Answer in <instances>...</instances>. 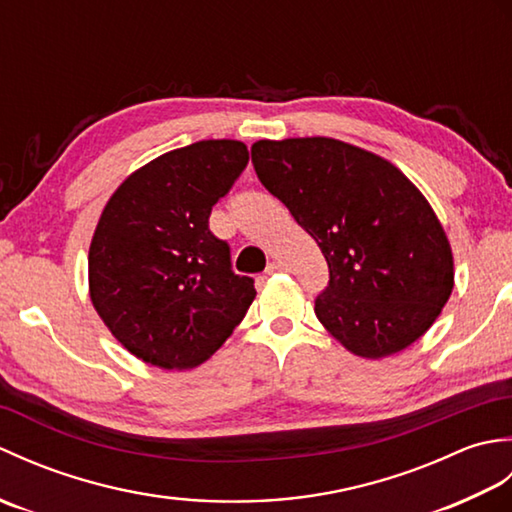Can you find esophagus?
<instances>
[{
    "label": "esophagus",
    "instance_id": "1",
    "mask_svg": "<svg viewBox=\"0 0 512 512\" xmlns=\"http://www.w3.org/2000/svg\"><path fill=\"white\" fill-rule=\"evenodd\" d=\"M281 270H286V264H284V262H279V259H277V262H270V264H268L266 273H268V275H273V273H281Z\"/></svg>",
    "mask_w": 512,
    "mask_h": 512
}]
</instances>
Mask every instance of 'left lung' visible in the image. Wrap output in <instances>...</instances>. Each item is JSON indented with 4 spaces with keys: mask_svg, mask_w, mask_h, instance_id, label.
Segmentation results:
<instances>
[{
    "mask_svg": "<svg viewBox=\"0 0 512 512\" xmlns=\"http://www.w3.org/2000/svg\"><path fill=\"white\" fill-rule=\"evenodd\" d=\"M250 158L328 262L330 284L314 301L323 328L369 361L418 341L453 292V253L416 184L328 136L257 140Z\"/></svg>",
    "mask_w": 512,
    "mask_h": 512,
    "instance_id": "obj_1",
    "label": "left lung"
}]
</instances>
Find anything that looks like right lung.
<instances>
[{
	"instance_id": "right-lung-1",
	"label": "right lung",
	"mask_w": 512,
	"mask_h": 512,
	"mask_svg": "<svg viewBox=\"0 0 512 512\" xmlns=\"http://www.w3.org/2000/svg\"><path fill=\"white\" fill-rule=\"evenodd\" d=\"M248 162L239 140H200L127 176L92 235L94 310L127 352L160 369H193L220 350L255 299L209 231L213 204Z\"/></svg>"
}]
</instances>
